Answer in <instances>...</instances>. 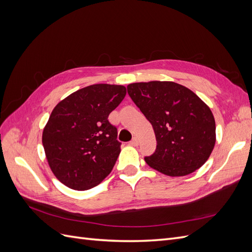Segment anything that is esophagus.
<instances>
[{
  "label": "esophagus",
  "mask_w": 252,
  "mask_h": 252,
  "mask_svg": "<svg viewBox=\"0 0 252 252\" xmlns=\"http://www.w3.org/2000/svg\"><path fill=\"white\" fill-rule=\"evenodd\" d=\"M130 145H132V146H138V145H139V140H138V138H136V136H134V138L131 140Z\"/></svg>",
  "instance_id": "obj_1"
}]
</instances>
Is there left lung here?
Listing matches in <instances>:
<instances>
[{"instance_id":"obj_1","label":"left lung","mask_w":252,"mask_h":252,"mask_svg":"<svg viewBox=\"0 0 252 252\" xmlns=\"http://www.w3.org/2000/svg\"><path fill=\"white\" fill-rule=\"evenodd\" d=\"M127 91L154 127L157 148L145 157L151 168L183 177L205 164L216 144V122L199 96L174 82L133 83Z\"/></svg>"}]
</instances>
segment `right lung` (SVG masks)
<instances>
[{
    "mask_svg": "<svg viewBox=\"0 0 252 252\" xmlns=\"http://www.w3.org/2000/svg\"><path fill=\"white\" fill-rule=\"evenodd\" d=\"M125 95L124 86L95 84L75 91L52 110L42 142L52 172L67 187L87 190L111 172L122 143L108 117Z\"/></svg>",
    "mask_w": 252,
    "mask_h": 252,
    "instance_id": "add662e5",
    "label": "right lung"
}]
</instances>
